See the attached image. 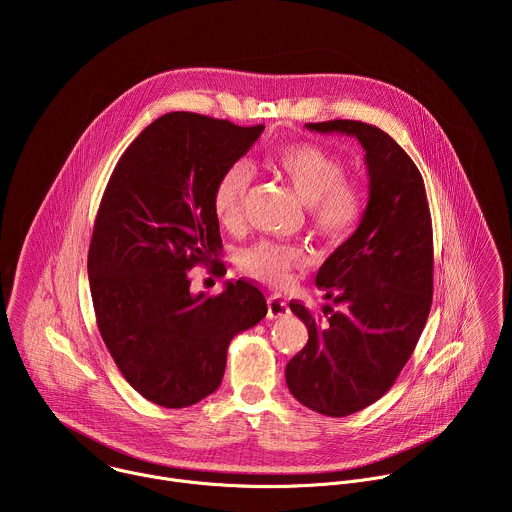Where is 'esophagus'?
Wrapping results in <instances>:
<instances>
[{
	"instance_id": "esophagus-1",
	"label": "esophagus",
	"mask_w": 512,
	"mask_h": 512,
	"mask_svg": "<svg viewBox=\"0 0 512 512\" xmlns=\"http://www.w3.org/2000/svg\"><path fill=\"white\" fill-rule=\"evenodd\" d=\"M285 314H289L287 300H283L279 294H271L267 298V316L269 318H281Z\"/></svg>"
}]
</instances>
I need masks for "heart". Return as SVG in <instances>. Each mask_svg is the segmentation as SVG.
<instances>
[{"mask_svg": "<svg viewBox=\"0 0 512 512\" xmlns=\"http://www.w3.org/2000/svg\"><path fill=\"white\" fill-rule=\"evenodd\" d=\"M275 166L291 180L298 194L310 202V214L324 233L348 231L360 214V200L346 180V168L338 156L312 141L281 145L273 154ZM253 168L247 162L231 164L218 178L212 208L223 225H235L243 196L251 184ZM304 253L296 245L269 239L255 241L239 253L241 267L261 281L283 283L289 271L302 263Z\"/></svg>", "mask_w": 512, "mask_h": 512, "instance_id": "obj_1", "label": "heart"}]
</instances>
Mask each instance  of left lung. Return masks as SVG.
Listing matches in <instances>:
<instances>
[{
  "label": "left lung",
  "mask_w": 512,
  "mask_h": 512,
  "mask_svg": "<svg viewBox=\"0 0 512 512\" xmlns=\"http://www.w3.org/2000/svg\"><path fill=\"white\" fill-rule=\"evenodd\" d=\"M308 129L354 135L371 178L358 229L316 275L340 310L328 304L316 318L302 302H289L308 328V344L287 362V387L302 405L344 417L395 385L425 328L433 298L431 214L421 172L389 133L352 119Z\"/></svg>",
  "instance_id": "left-lung-1"
}]
</instances>
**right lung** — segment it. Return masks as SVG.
Here are the masks:
<instances>
[{"instance_id":"1","label":"right lung","mask_w":512,"mask_h":512,"mask_svg":"<svg viewBox=\"0 0 512 512\" xmlns=\"http://www.w3.org/2000/svg\"><path fill=\"white\" fill-rule=\"evenodd\" d=\"M263 129L168 113L133 139L103 192L87 263L95 318L125 381L156 405L214 393L233 336L267 314L247 279L192 296L188 277L194 265H225L212 194Z\"/></svg>"}]
</instances>
